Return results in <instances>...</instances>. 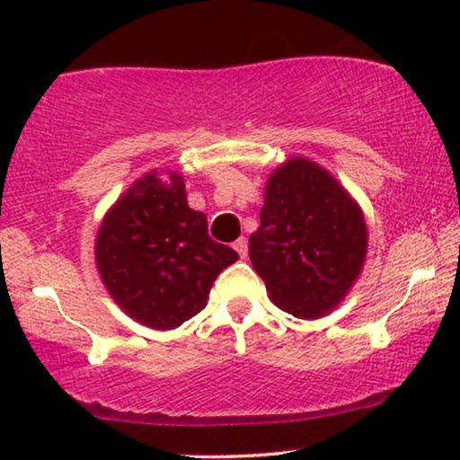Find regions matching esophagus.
<instances>
[{
	"instance_id": "esophagus-1",
	"label": "esophagus",
	"mask_w": 460,
	"mask_h": 460,
	"mask_svg": "<svg viewBox=\"0 0 460 460\" xmlns=\"http://www.w3.org/2000/svg\"><path fill=\"white\" fill-rule=\"evenodd\" d=\"M234 248L237 251V255L246 257L248 255V240H246V237H240V240H235Z\"/></svg>"
}]
</instances>
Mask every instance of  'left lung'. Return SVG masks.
I'll return each mask as SVG.
<instances>
[{
  "label": "left lung",
  "mask_w": 460,
  "mask_h": 460,
  "mask_svg": "<svg viewBox=\"0 0 460 460\" xmlns=\"http://www.w3.org/2000/svg\"><path fill=\"white\" fill-rule=\"evenodd\" d=\"M260 229L248 240L270 300L296 318L335 309L367 252L361 208L324 168L292 157L268 179Z\"/></svg>",
  "instance_id": "obj_1"
}]
</instances>
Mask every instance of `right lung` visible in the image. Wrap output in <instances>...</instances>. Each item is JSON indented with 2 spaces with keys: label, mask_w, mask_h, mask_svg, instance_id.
<instances>
[{
  "label": "right lung",
  "mask_w": 460,
  "mask_h": 460,
  "mask_svg": "<svg viewBox=\"0 0 460 460\" xmlns=\"http://www.w3.org/2000/svg\"><path fill=\"white\" fill-rule=\"evenodd\" d=\"M146 172L105 214L94 257L119 307L151 329H175L208 305L209 289L234 248L208 234V216L188 208L177 172Z\"/></svg>",
  "instance_id": "obj_1"
}]
</instances>
